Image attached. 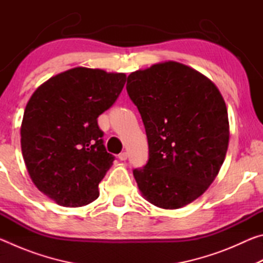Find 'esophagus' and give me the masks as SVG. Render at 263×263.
Wrapping results in <instances>:
<instances>
[{
    "label": "esophagus",
    "instance_id": "1",
    "mask_svg": "<svg viewBox=\"0 0 263 263\" xmlns=\"http://www.w3.org/2000/svg\"><path fill=\"white\" fill-rule=\"evenodd\" d=\"M127 157H128L127 152H123V153H121V154L118 155V158H119V160H121V161H125V160L127 159Z\"/></svg>",
    "mask_w": 263,
    "mask_h": 263
}]
</instances>
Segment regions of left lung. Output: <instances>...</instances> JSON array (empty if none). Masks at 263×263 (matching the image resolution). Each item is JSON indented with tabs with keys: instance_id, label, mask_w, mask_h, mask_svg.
Listing matches in <instances>:
<instances>
[{
	"instance_id": "obj_1",
	"label": "left lung",
	"mask_w": 263,
	"mask_h": 263,
	"mask_svg": "<svg viewBox=\"0 0 263 263\" xmlns=\"http://www.w3.org/2000/svg\"><path fill=\"white\" fill-rule=\"evenodd\" d=\"M126 90L148 141L147 163L133 169L142 196L169 210L195 201L228 152V109L218 88L194 68L166 61L131 73Z\"/></svg>"
}]
</instances>
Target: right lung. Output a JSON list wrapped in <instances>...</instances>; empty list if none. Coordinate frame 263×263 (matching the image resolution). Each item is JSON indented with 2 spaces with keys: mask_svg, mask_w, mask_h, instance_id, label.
I'll return each instance as SVG.
<instances>
[{
  "mask_svg": "<svg viewBox=\"0 0 263 263\" xmlns=\"http://www.w3.org/2000/svg\"><path fill=\"white\" fill-rule=\"evenodd\" d=\"M124 73L77 67L37 88L24 111L21 145L34 185L62 206L99 197L115 157L106 152L97 118L118 99Z\"/></svg>",
  "mask_w": 263,
  "mask_h": 263,
  "instance_id": "obj_1",
  "label": "right lung"
}]
</instances>
